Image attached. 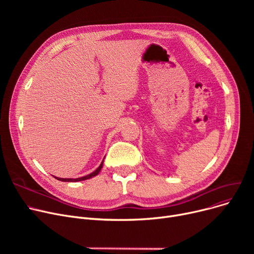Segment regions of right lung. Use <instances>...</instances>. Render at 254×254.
<instances>
[{
  "mask_svg": "<svg viewBox=\"0 0 254 254\" xmlns=\"http://www.w3.org/2000/svg\"><path fill=\"white\" fill-rule=\"evenodd\" d=\"M103 164H104V159L102 161V163H101V165L99 166V168L96 170V171H93L92 173H90V174H88V175H86V176H83V177H80V178H75V179H73V178H59V177H55L56 179H58V180H60V181H64V182H77V181H83V180H86V179H89V178H92V177H95V176H97L99 173L101 172V170H102V168H103Z\"/></svg>",
  "mask_w": 254,
  "mask_h": 254,
  "instance_id": "1",
  "label": "right lung"
}]
</instances>
